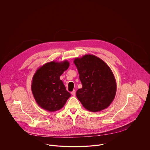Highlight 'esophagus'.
<instances>
[{
    "label": "esophagus",
    "mask_w": 150,
    "mask_h": 150,
    "mask_svg": "<svg viewBox=\"0 0 150 150\" xmlns=\"http://www.w3.org/2000/svg\"><path fill=\"white\" fill-rule=\"evenodd\" d=\"M71 95H72L73 96H75V95H76V91H75V90H73V91L71 92Z\"/></svg>",
    "instance_id": "obj_1"
}]
</instances>
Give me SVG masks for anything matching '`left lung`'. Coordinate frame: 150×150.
Returning <instances> with one entry per match:
<instances>
[{
  "label": "left lung",
  "instance_id": "8db88e82",
  "mask_svg": "<svg viewBox=\"0 0 150 150\" xmlns=\"http://www.w3.org/2000/svg\"><path fill=\"white\" fill-rule=\"evenodd\" d=\"M83 87L76 92L77 99L84 107L91 112H98L108 107L117 91L114 76L103 60L95 55L86 54L76 58Z\"/></svg>",
  "mask_w": 150,
  "mask_h": 150
}]
</instances>
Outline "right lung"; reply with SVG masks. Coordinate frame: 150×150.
<instances>
[{
  "label": "right lung",
  "mask_w": 150,
  "mask_h": 150,
  "mask_svg": "<svg viewBox=\"0 0 150 150\" xmlns=\"http://www.w3.org/2000/svg\"><path fill=\"white\" fill-rule=\"evenodd\" d=\"M69 62L52 61L35 72L31 89L38 105L45 110L54 112L64 106L70 93L66 89L60 76L69 67Z\"/></svg>",
  "instance_id": "add662e5"
}]
</instances>
